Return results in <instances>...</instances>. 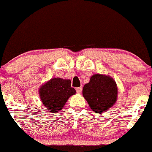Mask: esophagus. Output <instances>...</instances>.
I'll return each instance as SVG.
<instances>
[{
  "label": "esophagus",
  "mask_w": 152,
  "mask_h": 152,
  "mask_svg": "<svg viewBox=\"0 0 152 152\" xmlns=\"http://www.w3.org/2000/svg\"><path fill=\"white\" fill-rule=\"evenodd\" d=\"M82 90H83L82 87H79V88H77L76 91L78 93V94H80V93L82 92Z\"/></svg>",
  "instance_id": "esophagus-1"
}]
</instances>
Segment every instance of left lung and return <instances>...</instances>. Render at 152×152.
Returning a JSON list of instances; mask_svg holds the SVG:
<instances>
[{"instance_id": "obj_1", "label": "left lung", "mask_w": 152, "mask_h": 152, "mask_svg": "<svg viewBox=\"0 0 152 152\" xmlns=\"http://www.w3.org/2000/svg\"><path fill=\"white\" fill-rule=\"evenodd\" d=\"M117 87L113 78L104 75H94L83 89V96L95 113L107 111L115 104Z\"/></svg>"}]
</instances>
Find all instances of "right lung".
Returning a JSON list of instances; mask_svg holds the SVG:
<instances>
[{
    "mask_svg": "<svg viewBox=\"0 0 152 152\" xmlns=\"http://www.w3.org/2000/svg\"><path fill=\"white\" fill-rule=\"evenodd\" d=\"M75 94V90L71 87L70 80L59 77L52 78L39 89V95L44 107L53 113L60 112L68 99Z\"/></svg>",
    "mask_w": 152,
    "mask_h": 152,
    "instance_id": "1",
    "label": "right lung"
}]
</instances>
